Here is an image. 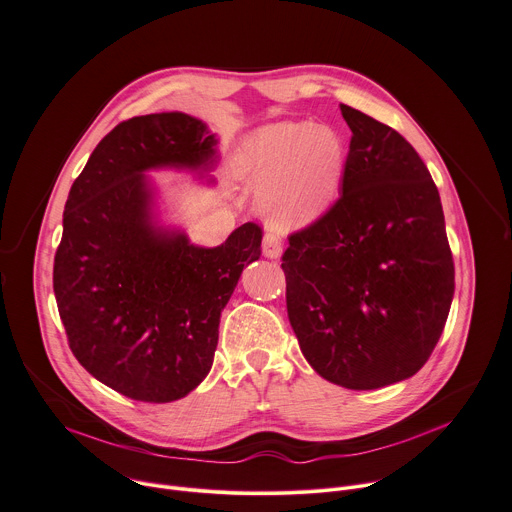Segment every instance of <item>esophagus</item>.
Segmentation results:
<instances>
[{
  "label": "esophagus",
  "instance_id": "1",
  "mask_svg": "<svg viewBox=\"0 0 512 512\" xmlns=\"http://www.w3.org/2000/svg\"><path fill=\"white\" fill-rule=\"evenodd\" d=\"M282 253H284V245H282L280 235H277V232H273V230H269L265 239H263V255L267 259H280Z\"/></svg>",
  "mask_w": 512,
  "mask_h": 512
}]
</instances>
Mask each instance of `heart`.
Returning <instances> with one entry per match:
<instances>
[{"mask_svg":"<svg viewBox=\"0 0 512 512\" xmlns=\"http://www.w3.org/2000/svg\"><path fill=\"white\" fill-rule=\"evenodd\" d=\"M237 163L269 220L298 228L335 202L347 169V143L329 124L280 120L249 132Z\"/></svg>","mask_w":512,"mask_h":512,"instance_id":"1","label":"heart"}]
</instances>
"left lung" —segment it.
<instances>
[{"label":"left lung","instance_id":"left-lung-1","mask_svg":"<svg viewBox=\"0 0 512 512\" xmlns=\"http://www.w3.org/2000/svg\"><path fill=\"white\" fill-rule=\"evenodd\" d=\"M353 136L341 198L290 237V324L318 376L378 390L433 353L455 290L437 185L402 134L341 104Z\"/></svg>","mask_w":512,"mask_h":512}]
</instances>
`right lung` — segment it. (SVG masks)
<instances>
[{
  "mask_svg": "<svg viewBox=\"0 0 512 512\" xmlns=\"http://www.w3.org/2000/svg\"><path fill=\"white\" fill-rule=\"evenodd\" d=\"M218 136L183 112L118 124L71 185L53 288L69 347L91 376L141 402L198 388L214 361L218 324L243 269L261 255V228L239 226L200 247L161 222L147 171L214 183Z\"/></svg>",
  "mask_w": 512,
  "mask_h": 512,
  "instance_id": "obj_1",
  "label": "right lung"
}]
</instances>
